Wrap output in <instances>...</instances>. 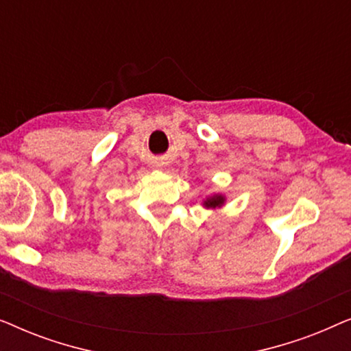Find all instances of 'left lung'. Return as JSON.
Masks as SVG:
<instances>
[{"label":"left lung","instance_id":"left-lung-1","mask_svg":"<svg viewBox=\"0 0 351 351\" xmlns=\"http://www.w3.org/2000/svg\"><path fill=\"white\" fill-rule=\"evenodd\" d=\"M225 201H227V198H225V195H222V193L209 195L208 198L203 199V208H206V209L222 208V206L225 204Z\"/></svg>","mask_w":351,"mask_h":351}]
</instances>
